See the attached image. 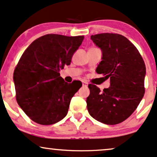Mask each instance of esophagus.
Here are the masks:
<instances>
[{"instance_id": "esophagus-1", "label": "esophagus", "mask_w": 157, "mask_h": 157, "mask_svg": "<svg viewBox=\"0 0 157 157\" xmlns=\"http://www.w3.org/2000/svg\"><path fill=\"white\" fill-rule=\"evenodd\" d=\"M87 83H86V82H82V86H87Z\"/></svg>"}]
</instances>
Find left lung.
I'll return each mask as SVG.
<instances>
[{
  "instance_id": "1",
  "label": "left lung",
  "mask_w": 157,
  "mask_h": 157,
  "mask_svg": "<svg viewBox=\"0 0 157 157\" xmlns=\"http://www.w3.org/2000/svg\"><path fill=\"white\" fill-rule=\"evenodd\" d=\"M91 40L103 53L96 72L110 78V86L101 91L96 85H88V112L99 122L118 124L133 113L144 95L145 62L137 48L123 35L104 33L92 35Z\"/></svg>"
}]
</instances>
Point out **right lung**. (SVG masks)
Masks as SVG:
<instances>
[{
    "instance_id": "right-lung-1",
    "label": "right lung",
    "mask_w": 157,
    "mask_h": 157,
    "mask_svg": "<svg viewBox=\"0 0 157 157\" xmlns=\"http://www.w3.org/2000/svg\"><path fill=\"white\" fill-rule=\"evenodd\" d=\"M84 36L49 34L34 40L24 51L14 71L16 100L35 123L52 125L67 115L71 98L82 84H67L60 76L71 64Z\"/></svg>"
}]
</instances>
